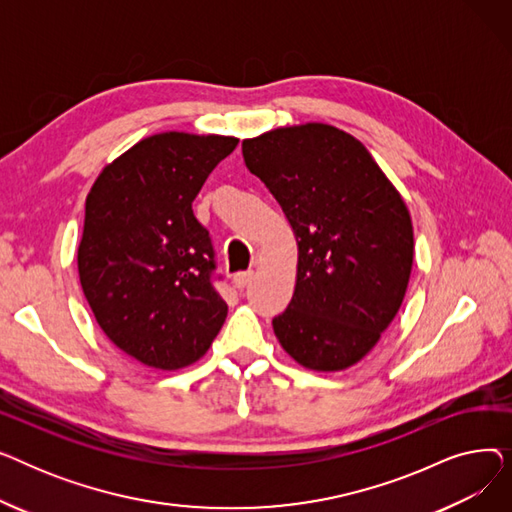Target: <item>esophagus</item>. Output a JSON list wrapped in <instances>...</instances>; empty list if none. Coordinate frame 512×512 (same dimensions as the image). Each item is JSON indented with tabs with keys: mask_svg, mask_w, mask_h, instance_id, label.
Wrapping results in <instances>:
<instances>
[{
	"mask_svg": "<svg viewBox=\"0 0 512 512\" xmlns=\"http://www.w3.org/2000/svg\"><path fill=\"white\" fill-rule=\"evenodd\" d=\"M253 272H238V274H234V278H232V284L240 290V288H245L251 280H253Z\"/></svg>",
	"mask_w": 512,
	"mask_h": 512,
	"instance_id": "obj_1",
	"label": "esophagus"
}]
</instances>
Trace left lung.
<instances>
[{
	"mask_svg": "<svg viewBox=\"0 0 512 512\" xmlns=\"http://www.w3.org/2000/svg\"><path fill=\"white\" fill-rule=\"evenodd\" d=\"M299 247L284 351L311 371L357 365L405 301L415 240L409 207L367 147L336 126H280L242 141Z\"/></svg>",
	"mask_w": 512,
	"mask_h": 512,
	"instance_id": "8db88e82",
	"label": "left lung"
}]
</instances>
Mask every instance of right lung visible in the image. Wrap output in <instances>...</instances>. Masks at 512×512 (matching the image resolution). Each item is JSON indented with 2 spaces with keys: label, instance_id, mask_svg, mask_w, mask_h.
Segmentation results:
<instances>
[{
  "label": "right lung",
  "instance_id": "1",
  "mask_svg": "<svg viewBox=\"0 0 512 512\" xmlns=\"http://www.w3.org/2000/svg\"><path fill=\"white\" fill-rule=\"evenodd\" d=\"M236 137L157 132L95 178L76 253L103 334L139 363L174 371L199 361L228 305L213 290V249L193 201Z\"/></svg>",
  "mask_w": 512,
  "mask_h": 512
}]
</instances>
